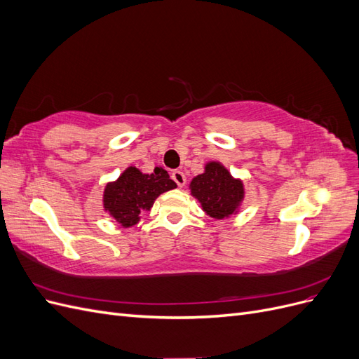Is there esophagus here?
Segmentation results:
<instances>
[{"label":"esophagus","mask_w":359,"mask_h":359,"mask_svg":"<svg viewBox=\"0 0 359 359\" xmlns=\"http://www.w3.org/2000/svg\"><path fill=\"white\" fill-rule=\"evenodd\" d=\"M172 180L177 182V186L178 187H184L186 186V175H184V173L181 172V170H173L172 172Z\"/></svg>","instance_id":"obj_1"}]
</instances>
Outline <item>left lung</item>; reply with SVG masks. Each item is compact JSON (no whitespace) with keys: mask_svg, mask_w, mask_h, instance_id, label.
Masks as SVG:
<instances>
[{"mask_svg":"<svg viewBox=\"0 0 359 359\" xmlns=\"http://www.w3.org/2000/svg\"><path fill=\"white\" fill-rule=\"evenodd\" d=\"M190 189L203 211L212 219L232 215L244 198L243 182L233 180L227 169L215 161L208 163L205 172L193 178Z\"/></svg>","mask_w":359,"mask_h":359,"instance_id":"1","label":"left lung"}]
</instances>
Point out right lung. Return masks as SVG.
I'll list each match as a JSON object with an SVG mask.
<instances>
[{"mask_svg":"<svg viewBox=\"0 0 359 359\" xmlns=\"http://www.w3.org/2000/svg\"><path fill=\"white\" fill-rule=\"evenodd\" d=\"M175 187L177 184L163 168H156L153 173L128 168L115 182L106 186L104 210L124 227L133 226L139 222L140 212L149 210L157 196Z\"/></svg>","mask_w":359,"mask_h":359,"instance_id":"add662e5","label":"right lung"}]
</instances>
